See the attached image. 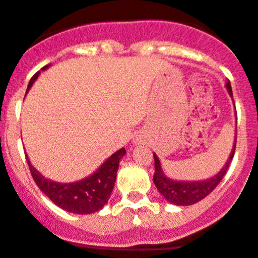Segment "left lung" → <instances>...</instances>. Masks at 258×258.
Segmentation results:
<instances>
[{
  "mask_svg": "<svg viewBox=\"0 0 258 258\" xmlns=\"http://www.w3.org/2000/svg\"><path fill=\"white\" fill-rule=\"evenodd\" d=\"M226 88L229 90L230 94L232 95L231 85H230V81L226 83ZM235 146H236V137H235V145H234V149H232L231 155H230L229 160H227L226 165L223 166V169L221 170L218 174H216L214 177H212L211 179H207V181H200V182H177L172 181L168 177H165V174L161 170L160 161H159V157L154 154L155 159V174H154V183L157 187L159 192L165 198L168 202H170L172 204L175 206H191V204H195V203L200 202L206 197H208L209 194L217 187L218 183L222 181V178L226 174L227 169H229V165L231 163L234 154H235Z\"/></svg>",
  "mask_w": 258,
  "mask_h": 258,
  "instance_id": "obj_1",
  "label": "left lung"
}]
</instances>
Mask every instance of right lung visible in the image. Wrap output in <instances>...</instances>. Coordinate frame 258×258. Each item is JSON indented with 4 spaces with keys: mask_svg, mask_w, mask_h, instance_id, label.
<instances>
[{
    "mask_svg": "<svg viewBox=\"0 0 258 258\" xmlns=\"http://www.w3.org/2000/svg\"><path fill=\"white\" fill-rule=\"evenodd\" d=\"M46 67L47 66H45L42 70ZM38 74L40 72L33 75L28 84V89L35 83ZM125 154H126L125 149L118 150L112 156H109V159H107L106 163L94 174L74 183H58V182L50 181L45 178L44 175H41V173H38L31 165L28 157H27V163H28L29 170L36 184L54 204L71 213L89 214L102 209L104 204L108 202L113 186H115L118 161Z\"/></svg>",
    "mask_w": 258,
    "mask_h": 258,
    "instance_id": "1",
    "label": "right lung"
}]
</instances>
